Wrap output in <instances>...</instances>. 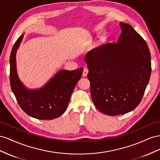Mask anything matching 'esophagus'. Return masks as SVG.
<instances>
[{
    "mask_svg": "<svg viewBox=\"0 0 160 160\" xmlns=\"http://www.w3.org/2000/svg\"><path fill=\"white\" fill-rule=\"evenodd\" d=\"M88 73V70L87 69V68H84V70H83V74H82V76L83 77H86V76H87Z\"/></svg>",
    "mask_w": 160,
    "mask_h": 160,
    "instance_id": "esophagus-1",
    "label": "esophagus"
}]
</instances>
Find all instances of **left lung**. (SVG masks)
<instances>
[{
    "label": "left lung",
    "instance_id": "obj_1",
    "mask_svg": "<svg viewBox=\"0 0 160 160\" xmlns=\"http://www.w3.org/2000/svg\"><path fill=\"white\" fill-rule=\"evenodd\" d=\"M119 25L117 43L91 49L84 57L93 102L110 116L123 115L139 105L152 72L145 41L129 24Z\"/></svg>",
    "mask_w": 160,
    "mask_h": 160
}]
</instances>
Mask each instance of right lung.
<instances>
[{"mask_svg": "<svg viewBox=\"0 0 160 160\" xmlns=\"http://www.w3.org/2000/svg\"><path fill=\"white\" fill-rule=\"evenodd\" d=\"M24 34L18 38L10 56V83L19 106L27 115L40 120H52L65 112L83 68L75 70H61L42 87L27 88L20 80L17 71L16 53Z\"/></svg>", "mask_w": 160, "mask_h": 160, "instance_id": "right-lung-1", "label": "right lung"}]
</instances>
